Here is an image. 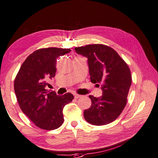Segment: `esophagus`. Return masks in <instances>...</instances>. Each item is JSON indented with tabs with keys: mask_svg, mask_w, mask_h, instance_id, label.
I'll return each instance as SVG.
<instances>
[{
	"mask_svg": "<svg viewBox=\"0 0 158 158\" xmlns=\"http://www.w3.org/2000/svg\"><path fill=\"white\" fill-rule=\"evenodd\" d=\"M74 98L75 99H78V98H79V97H81V95H79V94H74Z\"/></svg>",
	"mask_w": 158,
	"mask_h": 158,
	"instance_id": "34e87169",
	"label": "esophagus"
}]
</instances>
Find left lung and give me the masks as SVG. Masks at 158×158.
Returning a JSON list of instances; mask_svg holds the SVG:
<instances>
[{"mask_svg": "<svg viewBox=\"0 0 158 158\" xmlns=\"http://www.w3.org/2000/svg\"><path fill=\"white\" fill-rule=\"evenodd\" d=\"M75 51L88 59L91 81L102 84V95H90L92 105L84 112V119L93 125H105L118 117L127 104L132 83L130 68L116 51L103 44L76 47Z\"/></svg>", "mask_w": 158, "mask_h": 158, "instance_id": "left-lung-1", "label": "left lung"}]
</instances>
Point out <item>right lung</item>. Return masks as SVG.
<instances>
[{"label": "right lung", "mask_w": 158, "mask_h": 158, "mask_svg": "<svg viewBox=\"0 0 158 158\" xmlns=\"http://www.w3.org/2000/svg\"><path fill=\"white\" fill-rule=\"evenodd\" d=\"M69 48H46L30 54L20 68L14 81V90L20 108L38 127L46 130L59 128L64 123L63 109L74 99L71 93L59 96L46 89L54 77L58 58Z\"/></svg>", "instance_id": "obj_1"}]
</instances>
